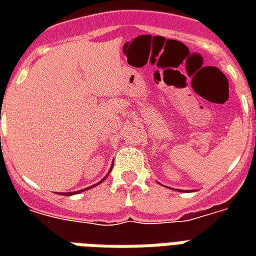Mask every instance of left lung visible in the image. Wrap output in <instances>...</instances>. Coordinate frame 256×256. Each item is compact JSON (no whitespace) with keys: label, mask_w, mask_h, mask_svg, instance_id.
<instances>
[{"label":"left lung","mask_w":256,"mask_h":256,"mask_svg":"<svg viewBox=\"0 0 256 256\" xmlns=\"http://www.w3.org/2000/svg\"><path fill=\"white\" fill-rule=\"evenodd\" d=\"M178 191H179V190H178Z\"/></svg>","instance_id":"1"}]
</instances>
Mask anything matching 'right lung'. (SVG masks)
<instances>
[{"label": "right lung", "mask_w": 256, "mask_h": 256, "mask_svg": "<svg viewBox=\"0 0 256 256\" xmlns=\"http://www.w3.org/2000/svg\"><path fill=\"white\" fill-rule=\"evenodd\" d=\"M110 171H112V168H110ZM110 171H108V172H110ZM108 172L106 175H104V178L102 179V180H100V182L98 183H100V182H104V179L108 178ZM98 183H96V184H98ZM94 186H96V184H94ZM88 188H90V187H88V188H84V190H80V191H73V192H62V195H66V196H70V195H74V194H78V192H82V191H85V190H88Z\"/></svg>", "instance_id": "add662e5"}]
</instances>
